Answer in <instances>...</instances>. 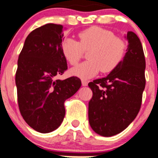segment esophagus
I'll use <instances>...</instances> for the list:
<instances>
[{"instance_id":"34e87169","label":"esophagus","mask_w":158,"mask_h":158,"mask_svg":"<svg viewBox=\"0 0 158 158\" xmlns=\"http://www.w3.org/2000/svg\"><path fill=\"white\" fill-rule=\"evenodd\" d=\"M88 82L86 81V80H82V85L83 86H84V87H85V86H88Z\"/></svg>"}]
</instances>
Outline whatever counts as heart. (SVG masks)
<instances>
[{"instance_id": "1", "label": "heart", "mask_w": 158, "mask_h": 158, "mask_svg": "<svg viewBox=\"0 0 158 158\" xmlns=\"http://www.w3.org/2000/svg\"><path fill=\"white\" fill-rule=\"evenodd\" d=\"M79 41L70 38L61 44V52L67 62L75 66L87 51L88 61L70 70V74L82 79H91L99 71L109 73L121 63L127 52V43L123 39L115 36L107 29L92 27L79 32Z\"/></svg>"}]
</instances>
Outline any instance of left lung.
Wrapping results in <instances>:
<instances>
[{"label": "left lung", "mask_w": 158, "mask_h": 158, "mask_svg": "<svg viewBox=\"0 0 158 158\" xmlns=\"http://www.w3.org/2000/svg\"><path fill=\"white\" fill-rule=\"evenodd\" d=\"M125 57L108 75L88 83L92 97L88 103V121L97 134L110 137L118 134L133 122L141 106L145 88V58L139 37L133 31Z\"/></svg>", "instance_id": "1"}]
</instances>
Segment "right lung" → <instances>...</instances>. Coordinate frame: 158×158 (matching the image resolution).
Instances as JSON below:
<instances>
[{
    "label": "right lung",
    "instance_id": "1",
    "mask_svg": "<svg viewBox=\"0 0 158 158\" xmlns=\"http://www.w3.org/2000/svg\"><path fill=\"white\" fill-rule=\"evenodd\" d=\"M63 26L48 23L28 35L18 60L15 83L22 116L40 133L55 131L63 121L64 101L81 87V80L70 77L55 79L67 70L61 52Z\"/></svg>",
    "mask_w": 158,
    "mask_h": 158
}]
</instances>
